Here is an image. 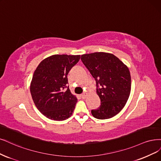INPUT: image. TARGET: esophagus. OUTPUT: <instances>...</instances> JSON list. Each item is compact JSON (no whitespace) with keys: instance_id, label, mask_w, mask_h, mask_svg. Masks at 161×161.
I'll list each match as a JSON object with an SVG mask.
<instances>
[{"instance_id":"1","label":"esophagus","mask_w":161,"mask_h":161,"mask_svg":"<svg viewBox=\"0 0 161 161\" xmlns=\"http://www.w3.org/2000/svg\"><path fill=\"white\" fill-rule=\"evenodd\" d=\"M80 97H82V98L85 99V98H86V93H82V95H80Z\"/></svg>"}]
</instances>
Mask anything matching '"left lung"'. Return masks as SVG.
Returning a JSON list of instances; mask_svg holds the SVG:
<instances>
[{"label": "left lung", "mask_w": 161, "mask_h": 161, "mask_svg": "<svg viewBox=\"0 0 161 161\" xmlns=\"http://www.w3.org/2000/svg\"><path fill=\"white\" fill-rule=\"evenodd\" d=\"M81 60L96 80L101 105L91 110L94 117L107 119L123 108L129 99L131 78L128 67L114 54L94 53L81 55Z\"/></svg>", "instance_id": "1"}]
</instances>
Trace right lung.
Here are the masks:
<instances>
[{
    "instance_id": "1",
    "label": "right lung",
    "mask_w": 161,
    "mask_h": 161,
    "mask_svg": "<svg viewBox=\"0 0 161 161\" xmlns=\"http://www.w3.org/2000/svg\"><path fill=\"white\" fill-rule=\"evenodd\" d=\"M80 57L52 55L35 70L31 83V96L36 108L48 119L64 120L73 114L77 98L70 92L67 75Z\"/></svg>"
}]
</instances>
